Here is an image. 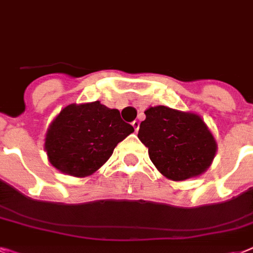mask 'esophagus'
I'll return each mask as SVG.
<instances>
[{"instance_id":"obj_1","label":"esophagus","mask_w":253,"mask_h":253,"mask_svg":"<svg viewBox=\"0 0 253 253\" xmlns=\"http://www.w3.org/2000/svg\"><path fill=\"white\" fill-rule=\"evenodd\" d=\"M132 127L135 128V131H137L139 130V127H140V122H139V121H133Z\"/></svg>"}]
</instances>
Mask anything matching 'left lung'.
<instances>
[{
    "label": "left lung",
    "mask_w": 253,
    "mask_h": 253,
    "mask_svg": "<svg viewBox=\"0 0 253 253\" xmlns=\"http://www.w3.org/2000/svg\"><path fill=\"white\" fill-rule=\"evenodd\" d=\"M144 113L137 137L162 175L180 182L209 169L217 141L199 114L164 105L149 106Z\"/></svg>",
    "instance_id": "1"
}]
</instances>
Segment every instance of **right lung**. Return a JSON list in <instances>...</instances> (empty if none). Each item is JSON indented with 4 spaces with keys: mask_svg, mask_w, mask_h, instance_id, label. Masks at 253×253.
I'll use <instances>...</instances> for the list:
<instances>
[{
    "mask_svg": "<svg viewBox=\"0 0 253 253\" xmlns=\"http://www.w3.org/2000/svg\"><path fill=\"white\" fill-rule=\"evenodd\" d=\"M132 132L133 127L123 122L117 109L100 101L70 104L49 125L44 149L61 173L84 178L96 173Z\"/></svg>",
    "mask_w": 253,
    "mask_h": 253,
    "instance_id": "right-lung-1",
    "label": "right lung"
}]
</instances>
